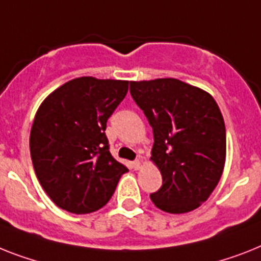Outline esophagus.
I'll list each match as a JSON object with an SVG mask.
<instances>
[{
    "mask_svg": "<svg viewBox=\"0 0 261 261\" xmlns=\"http://www.w3.org/2000/svg\"><path fill=\"white\" fill-rule=\"evenodd\" d=\"M132 168H133V169H136V171H137V169H140V168H141V161H140V160L133 161Z\"/></svg>",
    "mask_w": 261,
    "mask_h": 261,
    "instance_id": "esophagus-1",
    "label": "esophagus"
}]
</instances>
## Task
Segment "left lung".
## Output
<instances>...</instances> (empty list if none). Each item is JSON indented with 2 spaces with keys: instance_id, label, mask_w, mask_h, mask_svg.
I'll use <instances>...</instances> for the list:
<instances>
[{
  "instance_id": "left-lung-1",
  "label": "left lung",
  "mask_w": 261,
  "mask_h": 261,
  "mask_svg": "<svg viewBox=\"0 0 261 261\" xmlns=\"http://www.w3.org/2000/svg\"><path fill=\"white\" fill-rule=\"evenodd\" d=\"M130 94L153 129L150 160L163 176L150 200L168 213L199 208L219 184L225 164L219 105L208 92L177 79L130 81Z\"/></svg>"
}]
</instances>
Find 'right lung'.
<instances>
[{
  "mask_svg": "<svg viewBox=\"0 0 261 261\" xmlns=\"http://www.w3.org/2000/svg\"><path fill=\"white\" fill-rule=\"evenodd\" d=\"M129 81L79 77L51 92L30 130V156L41 187L61 210L83 215L111 200L128 168L113 159L108 118Z\"/></svg>",
  "mask_w": 261,
  "mask_h": 261,
  "instance_id": "right-lung-1",
  "label": "right lung"
}]
</instances>
